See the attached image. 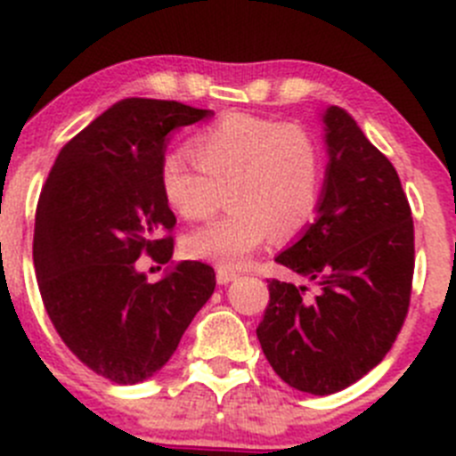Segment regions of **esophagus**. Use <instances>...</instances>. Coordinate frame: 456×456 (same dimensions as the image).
Instances as JSON below:
<instances>
[{
  "label": "esophagus",
  "instance_id": "1",
  "mask_svg": "<svg viewBox=\"0 0 456 456\" xmlns=\"http://www.w3.org/2000/svg\"><path fill=\"white\" fill-rule=\"evenodd\" d=\"M236 276H238V272L227 270V267H218V272H216V281H218L220 286H227V283H232Z\"/></svg>",
  "mask_w": 456,
  "mask_h": 456
}]
</instances>
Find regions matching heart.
Returning <instances> with one entry per match:
<instances>
[{"label":"heart","mask_w":456,"mask_h":456,"mask_svg":"<svg viewBox=\"0 0 456 456\" xmlns=\"http://www.w3.org/2000/svg\"><path fill=\"white\" fill-rule=\"evenodd\" d=\"M191 157L168 152L159 164L166 204L184 220L207 218L227 195L229 211L184 236L189 258L242 267L270 236L286 240L317 214L324 155L305 127L254 114H227L195 132Z\"/></svg>","instance_id":"obj_1"}]
</instances>
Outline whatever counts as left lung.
<instances>
[{
	"label": "left lung",
	"instance_id": "obj_1",
	"mask_svg": "<svg viewBox=\"0 0 456 456\" xmlns=\"http://www.w3.org/2000/svg\"><path fill=\"white\" fill-rule=\"evenodd\" d=\"M324 191L314 223L276 263L319 286L267 281L256 335L276 376L329 395L367 376L405 324L414 276V223L391 161L346 110L324 114Z\"/></svg>",
	"mask_w": 456,
	"mask_h": 456
}]
</instances>
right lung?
<instances>
[{
  "label": "right lung",
  "instance_id": "obj_1",
  "mask_svg": "<svg viewBox=\"0 0 456 456\" xmlns=\"http://www.w3.org/2000/svg\"><path fill=\"white\" fill-rule=\"evenodd\" d=\"M177 101L126 99L94 118L55 157L37 200L33 263L51 324L94 373L137 385L170 360L214 295V267L182 261L157 283L148 254L173 256L175 214L159 189L170 130L211 117Z\"/></svg>",
  "mask_w": 456,
  "mask_h": 456
}]
</instances>
